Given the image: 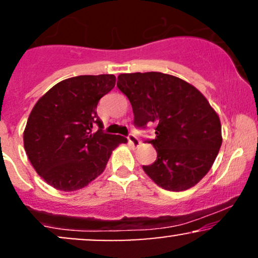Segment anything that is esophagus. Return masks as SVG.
Segmentation results:
<instances>
[{
    "instance_id": "34e87169",
    "label": "esophagus",
    "mask_w": 258,
    "mask_h": 258,
    "mask_svg": "<svg viewBox=\"0 0 258 258\" xmlns=\"http://www.w3.org/2000/svg\"><path fill=\"white\" fill-rule=\"evenodd\" d=\"M128 142H130V144H131L132 147H135V148H137V147H139V144H141V141H139V139L136 137L135 135H133V133H130L128 135Z\"/></svg>"
}]
</instances>
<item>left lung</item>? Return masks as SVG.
<instances>
[{
	"label": "left lung",
	"mask_w": 258,
	"mask_h": 258,
	"mask_svg": "<svg viewBox=\"0 0 258 258\" xmlns=\"http://www.w3.org/2000/svg\"><path fill=\"white\" fill-rule=\"evenodd\" d=\"M117 87L131 103L135 125H155V138L148 143L158 156L144 172L171 191L199 183L222 144L220 117L204 94L184 80L156 72L120 74Z\"/></svg>",
	"instance_id": "1"
}]
</instances>
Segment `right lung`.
I'll return each instance as SVG.
<instances>
[{"mask_svg": "<svg viewBox=\"0 0 258 258\" xmlns=\"http://www.w3.org/2000/svg\"><path fill=\"white\" fill-rule=\"evenodd\" d=\"M115 81L110 74L63 80L32 108L24 130L25 152L41 178L53 188H84L104 171L112 150L127 143L122 136L103 131L97 115L99 99L114 88Z\"/></svg>", "mask_w": 258, "mask_h": 258, "instance_id": "obj_1", "label": "right lung"}]
</instances>
